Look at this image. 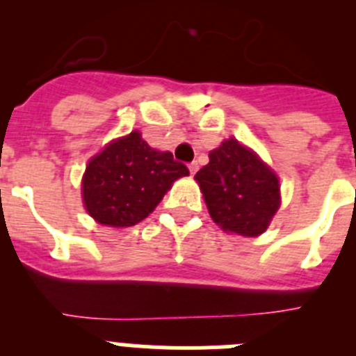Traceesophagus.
I'll list each match as a JSON object with an SVG mask.
<instances>
[{
  "instance_id": "esophagus-1",
  "label": "esophagus",
  "mask_w": 356,
  "mask_h": 356,
  "mask_svg": "<svg viewBox=\"0 0 356 356\" xmlns=\"http://www.w3.org/2000/svg\"><path fill=\"white\" fill-rule=\"evenodd\" d=\"M200 169V165H197V162H193V163H188V171H191V175H196V171Z\"/></svg>"
}]
</instances>
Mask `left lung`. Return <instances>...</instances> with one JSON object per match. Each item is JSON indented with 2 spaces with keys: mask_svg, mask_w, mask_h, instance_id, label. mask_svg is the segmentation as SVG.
Returning <instances> with one entry per match:
<instances>
[{
  "mask_svg": "<svg viewBox=\"0 0 356 356\" xmlns=\"http://www.w3.org/2000/svg\"><path fill=\"white\" fill-rule=\"evenodd\" d=\"M209 159L194 178L213 222L244 237L264 234L280 209V184L273 169L235 139L210 151Z\"/></svg>",
  "mask_w": 356,
  "mask_h": 356,
  "instance_id": "1",
  "label": "left lung"
}]
</instances>
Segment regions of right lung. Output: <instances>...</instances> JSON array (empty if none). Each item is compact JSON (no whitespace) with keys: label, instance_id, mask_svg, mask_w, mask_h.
Wrapping results in <instances>:
<instances>
[{"label":"right lung","instance_id":"right-lung-1","mask_svg":"<svg viewBox=\"0 0 356 356\" xmlns=\"http://www.w3.org/2000/svg\"><path fill=\"white\" fill-rule=\"evenodd\" d=\"M188 169L156 151L139 131L115 139L92 156L81 180L85 210L99 225L124 228L146 219Z\"/></svg>","mask_w":356,"mask_h":356}]
</instances>
